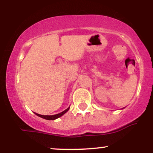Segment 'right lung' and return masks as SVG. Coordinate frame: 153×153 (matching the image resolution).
<instances>
[{"label": "right lung", "instance_id": "right-lung-1", "mask_svg": "<svg viewBox=\"0 0 153 153\" xmlns=\"http://www.w3.org/2000/svg\"><path fill=\"white\" fill-rule=\"evenodd\" d=\"M69 108H70V107H68L67 109L61 112V113L57 114H54V115H50H50H41V114H36V113H34V114L36 115H37L38 117H41V118H43L45 119H47V120H54V119L59 118V117H62L63 114H65L66 112L69 110Z\"/></svg>", "mask_w": 153, "mask_h": 153}]
</instances>
